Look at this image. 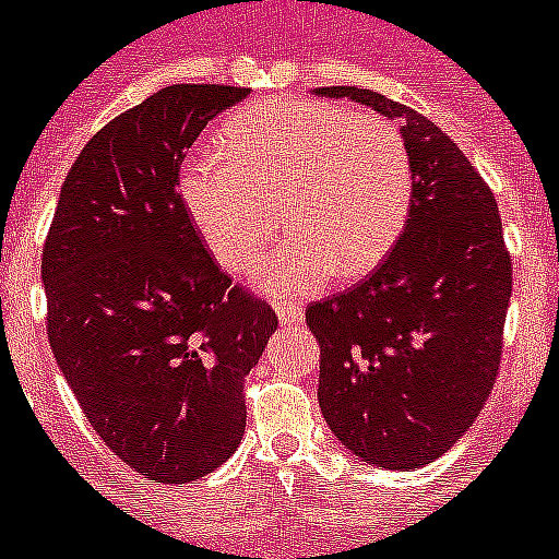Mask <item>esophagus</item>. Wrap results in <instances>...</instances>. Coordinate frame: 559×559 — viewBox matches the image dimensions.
Masks as SVG:
<instances>
[{
	"label": "esophagus",
	"mask_w": 559,
	"mask_h": 559,
	"mask_svg": "<svg viewBox=\"0 0 559 559\" xmlns=\"http://www.w3.org/2000/svg\"><path fill=\"white\" fill-rule=\"evenodd\" d=\"M275 312H278V320L284 326H293V323L304 320V307L298 300H281V304H275Z\"/></svg>",
	"instance_id": "obj_1"
}]
</instances>
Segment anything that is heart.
I'll return each instance as SVG.
<instances>
[{"instance_id": "b5f03b06", "label": "heart", "mask_w": 559, "mask_h": 559, "mask_svg": "<svg viewBox=\"0 0 559 559\" xmlns=\"http://www.w3.org/2000/svg\"><path fill=\"white\" fill-rule=\"evenodd\" d=\"M216 145L219 154L188 159L179 197L233 275L255 273L286 222L298 239L261 270L266 293H312L334 273H371L405 233L414 154L382 115L270 98L236 111Z\"/></svg>"}]
</instances>
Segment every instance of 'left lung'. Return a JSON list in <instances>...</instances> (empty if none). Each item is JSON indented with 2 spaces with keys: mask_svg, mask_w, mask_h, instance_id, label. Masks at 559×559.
<instances>
[{
  "mask_svg": "<svg viewBox=\"0 0 559 559\" xmlns=\"http://www.w3.org/2000/svg\"><path fill=\"white\" fill-rule=\"evenodd\" d=\"M402 120L416 193L402 239L362 281L314 300L320 411L348 453L416 469L448 453L492 394L512 259L492 191L455 140L373 90L323 86Z\"/></svg>",
  "mask_w": 559,
  "mask_h": 559,
  "instance_id": "left-lung-1",
  "label": "left lung"
}]
</instances>
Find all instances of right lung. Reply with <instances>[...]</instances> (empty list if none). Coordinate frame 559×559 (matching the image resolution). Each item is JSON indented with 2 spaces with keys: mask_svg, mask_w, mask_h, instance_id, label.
I'll list each match as a JSON object with an SVG mask.
<instances>
[{
  "mask_svg": "<svg viewBox=\"0 0 559 559\" xmlns=\"http://www.w3.org/2000/svg\"><path fill=\"white\" fill-rule=\"evenodd\" d=\"M245 86L174 84L100 129L41 250L47 340L106 448L148 481H197L239 448L245 377L278 326L211 259L179 197L186 154Z\"/></svg>",
  "mask_w": 559,
  "mask_h": 559,
  "instance_id": "right-lung-1",
  "label": "right lung"
}]
</instances>
